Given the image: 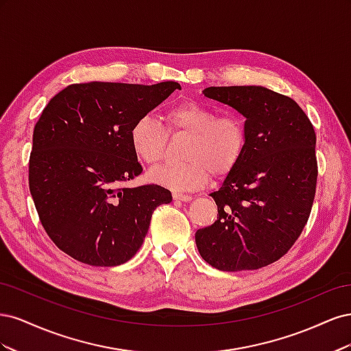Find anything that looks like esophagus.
<instances>
[{"label":"esophagus","mask_w":351,"mask_h":351,"mask_svg":"<svg viewBox=\"0 0 351 351\" xmlns=\"http://www.w3.org/2000/svg\"><path fill=\"white\" fill-rule=\"evenodd\" d=\"M173 199H174L176 202H190V200L193 199V196H192V195H183V193L174 192V193H173Z\"/></svg>","instance_id":"1"}]
</instances>
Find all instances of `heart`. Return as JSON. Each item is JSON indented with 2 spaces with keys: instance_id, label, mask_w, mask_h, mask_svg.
Instances as JSON below:
<instances>
[{
  "instance_id": "b5f03b06",
  "label": "heart",
  "mask_w": 351,
  "mask_h": 351,
  "mask_svg": "<svg viewBox=\"0 0 351 351\" xmlns=\"http://www.w3.org/2000/svg\"><path fill=\"white\" fill-rule=\"evenodd\" d=\"M168 130L189 134L184 145L186 162L165 164L149 173V180L174 190L189 192L204 187L209 173L215 177L236 167L246 145V129L234 114L217 115L208 105L187 101L165 114ZM167 134L151 115L137 119L130 129V145L136 158L155 165L162 158Z\"/></svg>"
}]
</instances>
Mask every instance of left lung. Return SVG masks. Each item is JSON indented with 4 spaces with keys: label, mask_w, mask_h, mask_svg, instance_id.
<instances>
[{
    "label": "left lung",
    "mask_w": 351,
    "mask_h": 351,
    "mask_svg": "<svg viewBox=\"0 0 351 351\" xmlns=\"http://www.w3.org/2000/svg\"><path fill=\"white\" fill-rule=\"evenodd\" d=\"M202 93L246 119V145L209 195L218 217L196 231V246L219 271L259 269L289 252L309 218L317 177L313 125L295 101L265 86Z\"/></svg>",
    "instance_id": "1"
}]
</instances>
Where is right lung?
Returning a JSON list of instances; mask_svg holds the SVG:
<instances>
[{
	"mask_svg": "<svg viewBox=\"0 0 351 351\" xmlns=\"http://www.w3.org/2000/svg\"><path fill=\"white\" fill-rule=\"evenodd\" d=\"M177 82L70 84L52 98L34 130L29 189L47 234L71 258L117 267L141 249L156 206L169 190L121 187L142 173L130 129Z\"/></svg>",
	"mask_w": 351,
	"mask_h": 351,
	"instance_id": "1",
	"label": "right lung"
}]
</instances>
